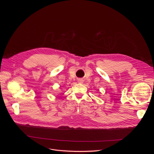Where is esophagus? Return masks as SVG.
I'll list each match as a JSON object with an SVG mask.
<instances>
[{
    "instance_id": "1",
    "label": "esophagus",
    "mask_w": 154,
    "mask_h": 154,
    "mask_svg": "<svg viewBox=\"0 0 154 154\" xmlns=\"http://www.w3.org/2000/svg\"><path fill=\"white\" fill-rule=\"evenodd\" d=\"M79 82H80V83H81V82H82V80H81V79H79Z\"/></svg>"
}]
</instances>
